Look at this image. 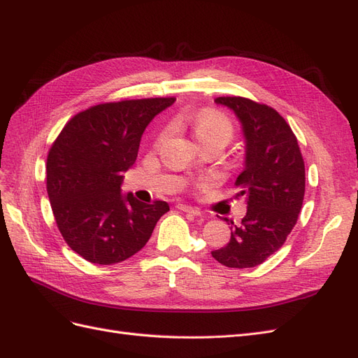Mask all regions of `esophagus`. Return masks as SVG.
I'll return each instance as SVG.
<instances>
[{
	"label": "esophagus",
	"instance_id": "obj_1",
	"mask_svg": "<svg viewBox=\"0 0 358 358\" xmlns=\"http://www.w3.org/2000/svg\"><path fill=\"white\" fill-rule=\"evenodd\" d=\"M178 209H179L180 212L191 213V215H194V216H199V215H200V210H199V209L191 208V206H188V204H178Z\"/></svg>",
	"mask_w": 358,
	"mask_h": 358
}]
</instances>
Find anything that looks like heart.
Instances as JSON below:
<instances>
[{
    "mask_svg": "<svg viewBox=\"0 0 358 358\" xmlns=\"http://www.w3.org/2000/svg\"><path fill=\"white\" fill-rule=\"evenodd\" d=\"M185 121L189 124L192 134L201 145L209 142H221L227 145L233 136V124L221 112L201 110L188 115Z\"/></svg>",
    "mask_w": 358,
    "mask_h": 358,
    "instance_id": "b5f03b06",
    "label": "heart"
}]
</instances>
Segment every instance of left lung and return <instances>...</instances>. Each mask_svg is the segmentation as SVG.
I'll return each mask as SVG.
<instances>
[{
	"label": "left lung",
	"instance_id": "1",
	"mask_svg": "<svg viewBox=\"0 0 358 358\" xmlns=\"http://www.w3.org/2000/svg\"><path fill=\"white\" fill-rule=\"evenodd\" d=\"M215 103L231 109L242 124L245 169L234 185L236 199L243 197L248 209L242 222L231 227L230 242L212 257L227 267H255L285 243L297 222L305 197V161L297 137L270 106L243 96H218Z\"/></svg>",
	"mask_w": 358,
	"mask_h": 358
}]
</instances>
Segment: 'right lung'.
Returning <instances> with one entry per match:
<instances>
[{"mask_svg": "<svg viewBox=\"0 0 358 358\" xmlns=\"http://www.w3.org/2000/svg\"><path fill=\"white\" fill-rule=\"evenodd\" d=\"M176 101L103 103L74 115L53 142L46 188L64 241L86 262L116 264L133 257L170 210L166 201L121 194L124 173L136 162L149 122Z\"/></svg>", "mask_w": 358, "mask_h": 358, "instance_id": "add662e5", "label": "right lung"}]
</instances>
